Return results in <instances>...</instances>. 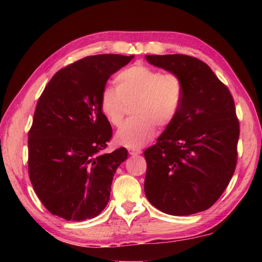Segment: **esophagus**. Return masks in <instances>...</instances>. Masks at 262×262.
Wrapping results in <instances>:
<instances>
[{
    "label": "esophagus",
    "mask_w": 262,
    "mask_h": 262,
    "mask_svg": "<svg viewBox=\"0 0 262 262\" xmlns=\"http://www.w3.org/2000/svg\"><path fill=\"white\" fill-rule=\"evenodd\" d=\"M128 153H129L130 155H137V154H141V153H142V151H141V149L129 148V149H128Z\"/></svg>",
    "instance_id": "esophagus-1"
}]
</instances>
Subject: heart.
I'll return each mask as SVG.
<instances>
[{
  "label": "heart",
  "mask_w": 262,
  "mask_h": 262,
  "mask_svg": "<svg viewBox=\"0 0 262 262\" xmlns=\"http://www.w3.org/2000/svg\"><path fill=\"white\" fill-rule=\"evenodd\" d=\"M116 88H104L100 109L110 125L119 127L134 104L133 115L116 135L127 147H141L155 135V126L168 127L179 114L185 98V82L173 73H162L143 64L130 66L116 76Z\"/></svg>",
  "instance_id": "1"
}]
</instances>
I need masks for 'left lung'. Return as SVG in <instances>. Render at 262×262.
<instances>
[{
  "label": "left lung",
  "instance_id": "1",
  "mask_svg": "<svg viewBox=\"0 0 262 262\" xmlns=\"http://www.w3.org/2000/svg\"><path fill=\"white\" fill-rule=\"evenodd\" d=\"M145 57L179 74L186 88L176 119L144 152L145 194L166 214L204 211L222 196L236 168L240 122L234 100L203 60L182 54Z\"/></svg>",
  "mask_w": 262,
  "mask_h": 262
}]
</instances>
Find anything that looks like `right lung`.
<instances>
[{"instance_id": "right-lung-1", "label": "right lung", "mask_w": 262, "mask_h": 262, "mask_svg": "<svg viewBox=\"0 0 262 262\" xmlns=\"http://www.w3.org/2000/svg\"><path fill=\"white\" fill-rule=\"evenodd\" d=\"M132 58L103 54L76 60L60 69L39 97L28 133V171L33 190L53 215L81 222L107 206L127 149L101 153L113 128L100 109V94L110 75Z\"/></svg>"}]
</instances>
